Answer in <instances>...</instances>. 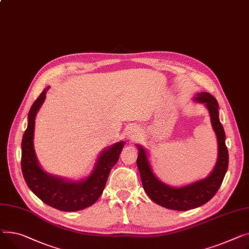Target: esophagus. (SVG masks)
Listing matches in <instances>:
<instances>
[{"instance_id":"esophagus-1","label":"esophagus","mask_w":249,"mask_h":249,"mask_svg":"<svg viewBox=\"0 0 249 249\" xmlns=\"http://www.w3.org/2000/svg\"><path fill=\"white\" fill-rule=\"evenodd\" d=\"M126 137L129 141H135L138 137V129L135 126H131L127 129V133H126Z\"/></svg>"}]
</instances>
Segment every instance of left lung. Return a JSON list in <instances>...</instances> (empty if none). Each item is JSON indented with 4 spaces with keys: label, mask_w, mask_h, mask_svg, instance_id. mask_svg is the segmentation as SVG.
I'll list each match as a JSON object with an SVG mask.
<instances>
[{
    "label": "left lung",
    "mask_w": 249,
    "mask_h": 249,
    "mask_svg": "<svg viewBox=\"0 0 249 249\" xmlns=\"http://www.w3.org/2000/svg\"><path fill=\"white\" fill-rule=\"evenodd\" d=\"M194 99L204 104L207 107L212 127L217 137V162L207 178L183 187H171L160 181L155 176L150 165L147 151L142 145L137 144L139 149L137 165L145 193L160 206L172 210L187 211L207 203L220 188L228 168V151L225 144L224 128L219 121L218 102L215 97L208 92L197 93Z\"/></svg>",
    "instance_id": "obj_1"
}]
</instances>
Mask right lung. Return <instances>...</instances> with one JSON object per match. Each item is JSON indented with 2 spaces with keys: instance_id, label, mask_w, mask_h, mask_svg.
<instances>
[{
  "instance_id": "obj_1",
  "label": "right lung",
  "mask_w": 249,
  "mask_h": 249,
  "mask_svg": "<svg viewBox=\"0 0 249 249\" xmlns=\"http://www.w3.org/2000/svg\"><path fill=\"white\" fill-rule=\"evenodd\" d=\"M47 87L34 101L28 114V126L22 140L21 167L31 191L47 205L61 211L82 210L94 204L104 192L109 172L119 160L124 142H115L101 152L92 173L77 182L53 176L44 171L36 158L33 139L35 119L46 97Z\"/></svg>"
}]
</instances>
